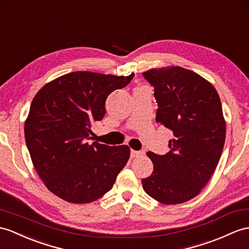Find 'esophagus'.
<instances>
[{"label":"esophagus","instance_id":"obj_1","mask_svg":"<svg viewBox=\"0 0 249 249\" xmlns=\"http://www.w3.org/2000/svg\"><path fill=\"white\" fill-rule=\"evenodd\" d=\"M144 155V151L143 150H139V151H135V150H131V157L135 159V157H141Z\"/></svg>","mask_w":249,"mask_h":249}]
</instances>
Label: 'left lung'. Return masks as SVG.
<instances>
[{"mask_svg": "<svg viewBox=\"0 0 249 249\" xmlns=\"http://www.w3.org/2000/svg\"><path fill=\"white\" fill-rule=\"evenodd\" d=\"M142 76L154 88L156 123L174 136L165 155L147 153L154 169L142 188L162 204L187 202L207 184L222 154L226 126L219 94L203 77L179 66Z\"/></svg>", "mask_w": 249, "mask_h": 249, "instance_id": "8db88e82", "label": "left lung"}]
</instances>
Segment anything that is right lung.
Masks as SVG:
<instances>
[{"label":"right lung","instance_id":"right-lung-1","mask_svg":"<svg viewBox=\"0 0 249 249\" xmlns=\"http://www.w3.org/2000/svg\"><path fill=\"white\" fill-rule=\"evenodd\" d=\"M134 77L74 71L42 88L30 106L25 141L47 189L66 202L86 204L112 187L130 157L128 145L89 143L106 100Z\"/></svg>","mask_w":249,"mask_h":249}]
</instances>
